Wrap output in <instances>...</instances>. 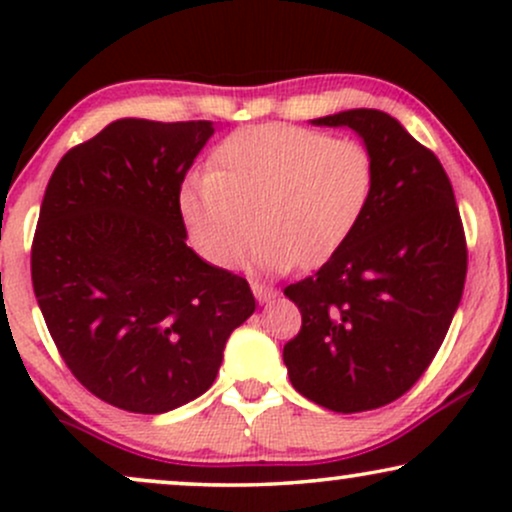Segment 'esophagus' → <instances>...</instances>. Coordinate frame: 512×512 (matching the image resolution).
<instances>
[{
    "label": "esophagus",
    "mask_w": 512,
    "mask_h": 512,
    "mask_svg": "<svg viewBox=\"0 0 512 512\" xmlns=\"http://www.w3.org/2000/svg\"><path fill=\"white\" fill-rule=\"evenodd\" d=\"M252 293H255V298L260 303H269L272 301V298H276V291H272V289H267V286H262V284H252Z\"/></svg>",
    "instance_id": "1"
}]
</instances>
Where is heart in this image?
Here are the masks:
<instances>
[{
    "label": "heart",
    "mask_w": 512,
    "mask_h": 512,
    "mask_svg": "<svg viewBox=\"0 0 512 512\" xmlns=\"http://www.w3.org/2000/svg\"><path fill=\"white\" fill-rule=\"evenodd\" d=\"M373 187L375 163L361 142L267 122L228 134L209 173L182 182L178 209L190 243L214 267H238L257 231L255 262L284 272L332 260L354 236Z\"/></svg>",
    "instance_id": "b5f03b06"
}]
</instances>
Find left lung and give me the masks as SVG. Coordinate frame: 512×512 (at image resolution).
Wrapping results in <instances>:
<instances>
[{
	"label": "left lung",
	"mask_w": 512,
	"mask_h": 512,
	"mask_svg": "<svg viewBox=\"0 0 512 512\" xmlns=\"http://www.w3.org/2000/svg\"><path fill=\"white\" fill-rule=\"evenodd\" d=\"M313 125L354 129L375 187L344 248L284 289L303 317L284 363L310 402L356 414L395 402L431 366L460 305L467 240L448 173L395 117L356 108Z\"/></svg>",
	"instance_id": "1"
}]
</instances>
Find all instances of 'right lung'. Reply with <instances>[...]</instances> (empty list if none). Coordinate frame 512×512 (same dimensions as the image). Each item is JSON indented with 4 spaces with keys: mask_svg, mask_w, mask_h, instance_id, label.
<instances>
[{
    "mask_svg": "<svg viewBox=\"0 0 512 512\" xmlns=\"http://www.w3.org/2000/svg\"><path fill=\"white\" fill-rule=\"evenodd\" d=\"M209 120L125 117L74 146L48 182L31 248L52 342L91 395L163 414L204 395L255 313L243 276L187 248L178 192Z\"/></svg>",
    "mask_w": 512,
    "mask_h": 512,
    "instance_id": "add662e5",
    "label": "right lung"
}]
</instances>
